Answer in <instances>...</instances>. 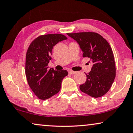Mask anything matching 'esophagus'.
Listing matches in <instances>:
<instances>
[{
    "label": "esophagus",
    "instance_id": "1",
    "mask_svg": "<svg viewBox=\"0 0 133 133\" xmlns=\"http://www.w3.org/2000/svg\"><path fill=\"white\" fill-rule=\"evenodd\" d=\"M76 72V71H72V70H68V73H70V74H74Z\"/></svg>",
    "mask_w": 133,
    "mask_h": 133
}]
</instances>
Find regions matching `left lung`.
<instances>
[{"label":"left lung","instance_id":"obj_1","mask_svg":"<svg viewBox=\"0 0 133 133\" xmlns=\"http://www.w3.org/2000/svg\"><path fill=\"white\" fill-rule=\"evenodd\" d=\"M67 35L79 44L83 57L93 63L91 71L86 74V82L80 89L90 97H101L110 89L115 76L116 66L112 49L106 39L96 32H78Z\"/></svg>","mask_w":133,"mask_h":133}]
</instances>
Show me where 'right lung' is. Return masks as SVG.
<instances>
[{"label":"right lung","instance_id":"obj_1","mask_svg":"<svg viewBox=\"0 0 133 133\" xmlns=\"http://www.w3.org/2000/svg\"><path fill=\"white\" fill-rule=\"evenodd\" d=\"M62 34L40 35L30 43L26 56L25 73L30 89L40 99H49L60 91L66 70L48 69L53 47L66 39Z\"/></svg>","mask_w":133,"mask_h":133}]
</instances>
